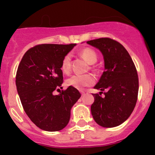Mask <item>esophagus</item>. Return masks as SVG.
Segmentation results:
<instances>
[{
  "label": "esophagus",
  "instance_id": "34e87169",
  "mask_svg": "<svg viewBox=\"0 0 155 155\" xmlns=\"http://www.w3.org/2000/svg\"><path fill=\"white\" fill-rule=\"evenodd\" d=\"M81 94L82 95H84V91H81Z\"/></svg>",
  "mask_w": 155,
  "mask_h": 155
}]
</instances>
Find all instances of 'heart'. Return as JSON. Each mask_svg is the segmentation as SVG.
I'll use <instances>...</instances> for the list:
<instances>
[{"label": "heart", "mask_w": 155, "mask_h": 155, "mask_svg": "<svg viewBox=\"0 0 155 155\" xmlns=\"http://www.w3.org/2000/svg\"><path fill=\"white\" fill-rule=\"evenodd\" d=\"M81 57L84 58L88 64H94L96 63L98 56L96 52L92 50L91 48L86 47L82 49L79 52ZM61 70L64 74H69L71 69V56L67 54L64 57L61 61ZM95 82V79L91 74L78 75L75 74L70 77L67 80L66 83L68 86L74 87L77 89H82L84 87H89L93 85Z\"/></svg>", "instance_id": "heart-1"}]
</instances>
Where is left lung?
Here are the masks:
<instances>
[{"instance_id": "8db88e82", "label": "left lung", "mask_w": 155, "mask_h": 155, "mask_svg": "<svg viewBox=\"0 0 155 155\" xmlns=\"http://www.w3.org/2000/svg\"><path fill=\"white\" fill-rule=\"evenodd\" d=\"M87 43L102 52L105 62V71L94 86L101 91L93 94L91 115L101 127H117L130 117L137 101L139 81L136 67L124 46L114 39L100 38ZM103 91L105 96L100 97Z\"/></svg>"}]
</instances>
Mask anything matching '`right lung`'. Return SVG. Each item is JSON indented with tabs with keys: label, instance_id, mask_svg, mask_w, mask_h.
Segmentation results:
<instances>
[{
	"label": "right lung",
	"instance_id": "right-lung-1",
	"mask_svg": "<svg viewBox=\"0 0 155 155\" xmlns=\"http://www.w3.org/2000/svg\"><path fill=\"white\" fill-rule=\"evenodd\" d=\"M75 46L37 45L25 53L19 64L15 80L19 98L27 116L41 130L64 129L69 123L71 108L80 98L78 90L71 86L53 94L63 88L61 61Z\"/></svg>",
	"mask_w": 155,
	"mask_h": 155
}]
</instances>
